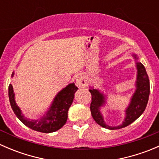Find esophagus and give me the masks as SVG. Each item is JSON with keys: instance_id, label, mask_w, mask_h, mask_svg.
I'll return each instance as SVG.
<instances>
[{"instance_id": "obj_1", "label": "esophagus", "mask_w": 159, "mask_h": 159, "mask_svg": "<svg viewBox=\"0 0 159 159\" xmlns=\"http://www.w3.org/2000/svg\"><path fill=\"white\" fill-rule=\"evenodd\" d=\"M75 83H76L77 85L79 86V87L83 88L86 85L87 81H86V79L85 78H84V75L80 74V75H77L76 78H75Z\"/></svg>"}]
</instances>
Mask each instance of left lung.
I'll use <instances>...</instances> for the list:
<instances>
[{"label": "left lung", "mask_w": 159, "mask_h": 159, "mask_svg": "<svg viewBox=\"0 0 159 159\" xmlns=\"http://www.w3.org/2000/svg\"><path fill=\"white\" fill-rule=\"evenodd\" d=\"M132 56L135 60L136 68H137V78L135 81L136 89L131 97L129 106L125 110V117L124 121L120 125L109 126L105 123L103 115L101 112V108L105 105L106 96L99 90L90 87L89 91L91 94V103L90 105V109H91V115L94 121L99 125L107 129H120L129 125L142 115L148 104L149 93H150L148 76L144 65L141 62L138 61L139 57H137V55L132 54Z\"/></svg>", "instance_id": "1"}]
</instances>
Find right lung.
Instances as JSON below:
<instances>
[{
	"label": "right lung",
	"instance_id": "right-lung-1",
	"mask_svg": "<svg viewBox=\"0 0 159 159\" xmlns=\"http://www.w3.org/2000/svg\"><path fill=\"white\" fill-rule=\"evenodd\" d=\"M14 74L13 72L11 77L14 76ZM78 89L75 83H70L67 85L54 97L45 115L37 120L29 119L22 114L20 108L16 104L15 94L11 84L8 88V95L11 108L17 118L24 125L34 131L51 133L57 131L65 125L68 119V109L73 102L75 93Z\"/></svg>",
	"mask_w": 159,
	"mask_h": 159
}]
</instances>
